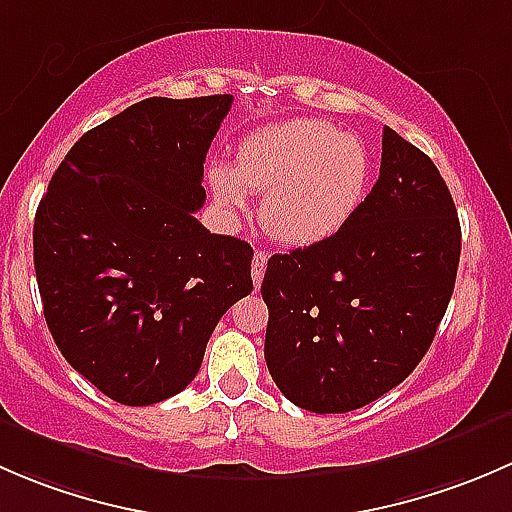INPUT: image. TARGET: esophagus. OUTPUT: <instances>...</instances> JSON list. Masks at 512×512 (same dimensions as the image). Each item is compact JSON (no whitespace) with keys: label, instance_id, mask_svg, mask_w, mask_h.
I'll list each match as a JSON object with an SVG mask.
<instances>
[{"label":"esophagus","instance_id":"esophagus-1","mask_svg":"<svg viewBox=\"0 0 512 512\" xmlns=\"http://www.w3.org/2000/svg\"><path fill=\"white\" fill-rule=\"evenodd\" d=\"M267 252H255V257H252V285L255 289H260L262 280H265V267H267Z\"/></svg>","mask_w":512,"mask_h":512}]
</instances>
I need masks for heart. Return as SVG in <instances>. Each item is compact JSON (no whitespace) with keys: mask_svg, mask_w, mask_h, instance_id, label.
I'll return each instance as SVG.
<instances>
[{"mask_svg":"<svg viewBox=\"0 0 512 512\" xmlns=\"http://www.w3.org/2000/svg\"><path fill=\"white\" fill-rule=\"evenodd\" d=\"M371 158L352 133L299 118L250 133L235 165H213L208 183L227 215L247 208V193H265L260 223L289 247H312L337 235L364 203Z\"/></svg>","mask_w":512,"mask_h":512,"instance_id":"1","label":"heart"}]
</instances>
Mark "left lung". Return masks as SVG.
<instances>
[{
	"label": "left lung",
	"mask_w": 512,
	"mask_h": 512,
	"mask_svg": "<svg viewBox=\"0 0 512 512\" xmlns=\"http://www.w3.org/2000/svg\"><path fill=\"white\" fill-rule=\"evenodd\" d=\"M461 223L433 160L391 128L379 180L329 240L272 255L265 361L299 409L347 414L399 386L451 302Z\"/></svg>",
	"instance_id": "obj_1"
}]
</instances>
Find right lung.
<instances>
[{
    "label": "right lung",
    "instance_id": "1",
    "mask_svg": "<svg viewBox=\"0 0 512 512\" xmlns=\"http://www.w3.org/2000/svg\"><path fill=\"white\" fill-rule=\"evenodd\" d=\"M230 106V94L133 103L74 143L36 208L34 270L51 337L118 404L183 391L220 317L252 292V247L195 218Z\"/></svg>",
    "mask_w": 512,
    "mask_h": 512
}]
</instances>
